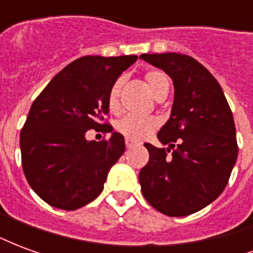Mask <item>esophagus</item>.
I'll return each instance as SVG.
<instances>
[{
	"instance_id": "esophagus-1",
	"label": "esophagus",
	"mask_w": 253,
	"mask_h": 253,
	"mask_svg": "<svg viewBox=\"0 0 253 253\" xmlns=\"http://www.w3.org/2000/svg\"><path fill=\"white\" fill-rule=\"evenodd\" d=\"M135 145H139L138 141H134L131 138H126V146L127 148H132V146H135Z\"/></svg>"
}]
</instances>
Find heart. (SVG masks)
<instances>
[{
    "instance_id": "1",
    "label": "heart",
    "mask_w": 253,
    "mask_h": 253,
    "mask_svg": "<svg viewBox=\"0 0 253 253\" xmlns=\"http://www.w3.org/2000/svg\"><path fill=\"white\" fill-rule=\"evenodd\" d=\"M146 84L154 97L160 96L165 89H169V80L167 74L160 70H152L146 74ZM125 83V77H119L111 85L108 92V107L112 112H118L121 108V90ZM159 127L156 118H141V116H125L116 123L118 131L131 139H142L150 135Z\"/></svg>"
}]
</instances>
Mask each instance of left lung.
Returning <instances> with one entry per match:
<instances>
[{
  "label": "left lung",
  "instance_id": "left-lung-1",
  "mask_svg": "<svg viewBox=\"0 0 253 253\" xmlns=\"http://www.w3.org/2000/svg\"><path fill=\"white\" fill-rule=\"evenodd\" d=\"M139 58L164 70L175 88L169 119L157 134L168 148L145 143L149 161L139 172L141 191L160 212L186 217L228 184L239 154L233 115L221 85L194 58L177 52Z\"/></svg>",
  "mask_w": 253,
  "mask_h": 253
}]
</instances>
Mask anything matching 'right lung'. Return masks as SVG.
Segmentation results:
<instances>
[{
	"instance_id": "obj_1",
	"label": "right lung",
	"mask_w": 253,
	"mask_h": 253,
	"mask_svg": "<svg viewBox=\"0 0 253 253\" xmlns=\"http://www.w3.org/2000/svg\"><path fill=\"white\" fill-rule=\"evenodd\" d=\"M137 59V55L78 58L31 105L20 134L23 170L31 188L52 207L76 210L104 188L111 167L126 149L121 132L101 123L110 112L108 92ZM90 128L111 132L110 139L88 141L84 134Z\"/></svg>"
}]
</instances>
